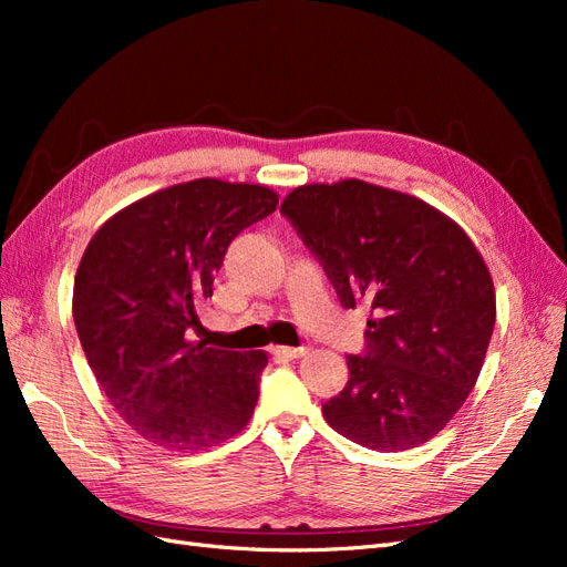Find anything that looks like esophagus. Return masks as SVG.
Returning a JSON list of instances; mask_svg holds the SVG:
<instances>
[{"mask_svg": "<svg viewBox=\"0 0 567 567\" xmlns=\"http://www.w3.org/2000/svg\"><path fill=\"white\" fill-rule=\"evenodd\" d=\"M307 352V348H274L271 354L279 357V359H298Z\"/></svg>", "mask_w": 567, "mask_h": 567, "instance_id": "1", "label": "esophagus"}]
</instances>
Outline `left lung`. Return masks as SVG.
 <instances>
[{"label":"left lung","instance_id":"left-lung-1","mask_svg":"<svg viewBox=\"0 0 567 567\" xmlns=\"http://www.w3.org/2000/svg\"><path fill=\"white\" fill-rule=\"evenodd\" d=\"M281 213L340 305L371 307L364 354L321 404L333 431L375 452L419 447L447 425L483 369L496 319L489 269L454 219L362 179L305 184Z\"/></svg>","mask_w":567,"mask_h":567}]
</instances>
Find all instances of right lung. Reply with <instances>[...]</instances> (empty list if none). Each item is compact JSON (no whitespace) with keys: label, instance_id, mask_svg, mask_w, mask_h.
Masks as SVG:
<instances>
[{"label":"right lung","instance_id":"right-lung-1","mask_svg":"<svg viewBox=\"0 0 567 567\" xmlns=\"http://www.w3.org/2000/svg\"><path fill=\"white\" fill-rule=\"evenodd\" d=\"M277 203L262 184H175L106 219L82 255L73 319L84 357L117 414L163 450L215 447L252 416L267 354L208 348L186 331L229 244Z\"/></svg>","mask_w":567,"mask_h":567}]
</instances>
